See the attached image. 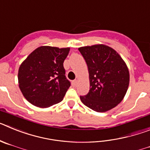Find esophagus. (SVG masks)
<instances>
[{"label":"esophagus","mask_w":150,"mask_h":150,"mask_svg":"<svg viewBox=\"0 0 150 150\" xmlns=\"http://www.w3.org/2000/svg\"><path fill=\"white\" fill-rule=\"evenodd\" d=\"M76 85H77V80L76 79H75V80H73L72 81V86L74 87H76Z\"/></svg>","instance_id":"obj_1"}]
</instances>
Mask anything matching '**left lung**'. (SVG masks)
<instances>
[{"mask_svg": "<svg viewBox=\"0 0 150 150\" xmlns=\"http://www.w3.org/2000/svg\"><path fill=\"white\" fill-rule=\"evenodd\" d=\"M79 51L86 62L90 89L80 100L90 109L102 112L122 100L129 85L126 64L113 49L105 45L83 46Z\"/></svg>", "mask_w": 150, "mask_h": 150, "instance_id": "1", "label": "left lung"}]
</instances>
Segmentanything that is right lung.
Masks as SVG:
<instances>
[{"label": "right lung", "instance_id": "add662e5", "mask_svg": "<svg viewBox=\"0 0 150 150\" xmlns=\"http://www.w3.org/2000/svg\"><path fill=\"white\" fill-rule=\"evenodd\" d=\"M69 51L70 48L40 46L22 62L18 86L30 104L45 108L62 101L71 86L63 65Z\"/></svg>", "mask_w": 150, "mask_h": 150}]
</instances>
